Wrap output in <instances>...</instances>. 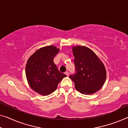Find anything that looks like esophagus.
Here are the masks:
<instances>
[{"label":"esophagus","mask_w":128,"mask_h":128,"mask_svg":"<svg viewBox=\"0 0 128 128\" xmlns=\"http://www.w3.org/2000/svg\"><path fill=\"white\" fill-rule=\"evenodd\" d=\"M65 74H66V75L68 76V72H67V71L66 72H65Z\"/></svg>","instance_id":"1"}]
</instances>
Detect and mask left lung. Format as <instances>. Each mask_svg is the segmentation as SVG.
<instances>
[{
  "instance_id": "left-lung-1",
  "label": "left lung",
  "mask_w": 128,
  "mask_h": 128,
  "mask_svg": "<svg viewBox=\"0 0 128 128\" xmlns=\"http://www.w3.org/2000/svg\"><path fill=\"white\" fill-rule=\"evenodd\" d=\"M76 74L70 78L81 94L91 95L102 88L106 79L105 66L95 52L85 46L72 47Z\"/></svg>"
}]
</instances>
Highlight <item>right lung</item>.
I'll return each mask as SVG.
<instances>
[{"label": "right lung", "mask_w": 128, "mask_h": 128, "mask_svg": "<svg viewBox=\"0 0 128 128\" xmlns=\"http://www.w3.org/2000/svg\"><path fill=\"white\" fill-rule=\"evenodd\" d=\"M60 49L53 45L41 48L28 58L26 76L29 86L41 95L50 94L66 77L58 70L53 58Z\"/></svg>", "instance_id": "obj_1"}]
</instances>
